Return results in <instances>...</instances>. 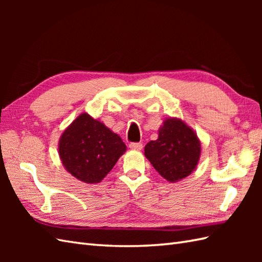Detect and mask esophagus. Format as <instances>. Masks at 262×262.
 Returning a JSON list of instances; mask_svg holds the SVG:
<instances>
[{"label": "esophagus", "instance_id": "1", "mask_svg": "<svg viewBox=\"0 0 262 262\" xmlns=\"http://www.w3.org/2000/svg\"><path fill=\"white\" fill-rule=\"evenodd\" d=\"M129 148L134 149V151H141V149L143 148V144L142 143H130Z\"/></svg>", "mask_w": 262, "mask_h": 262}]
</instances>
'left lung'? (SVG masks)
Wrapping results in <instances>:
<instances>
[{"instance_id":"left-lung-1","label":"left lung","mask_w":262,"mask_h":262,"mask_svg":"<svg viewBox=\"0 0 262 262\" xmlns=\"http://www.w3.org/2000/svg\"><path fill=\"white\" fill-rule=\"evenodd\" d=\"M145 157L169 182H177L191 174L202 152L196 133L179 118H166L159 129L157 141L148 142Z\"/></svg>"}]
</instances>
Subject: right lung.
I'll return each mask as SVG.
<instances>
[{"label":"right lung","mask_w":262,"mask_h":262,"mask_svg":"<svg viewBox=\"0 0 262 262\" xmlns=\"http://www.w3.org/2000/svg\"><path fill=\"white\" fill-rule=\"evenodd\" d=\"M125 143L103 122L81 114L63 132L58 154L66 171L85 183H99L122 154Z\"/></svg>","instance_id":"obj_1"}]
</instances>
